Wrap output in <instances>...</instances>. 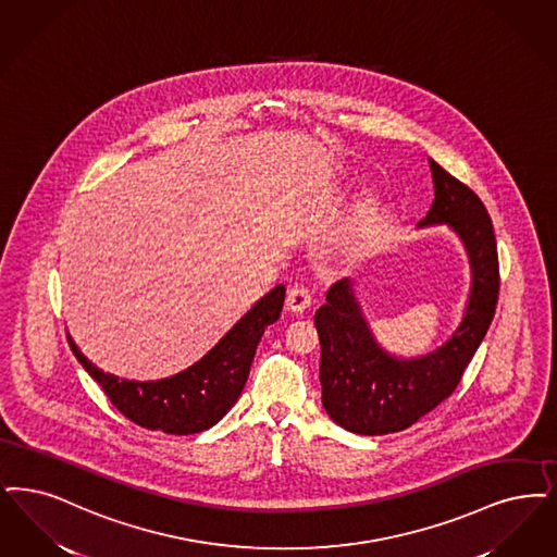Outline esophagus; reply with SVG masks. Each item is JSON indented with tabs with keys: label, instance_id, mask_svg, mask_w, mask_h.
Masks as SVG:
<instances>
[{
	"label": "esophagus",
	"instance_id": "obj_1",
	"mask_svg": "<svg viewBox=\"0 0 557 557\" xmlns=\"http://www.w3.org/2000/svg\"><path fill=\"white\" fill-rule=\"evenodd\" d=\"M286 307L292 312H302L305 309H309L311 307V289L302 284L292 286L286 296Z\"/></svg>",
	"mask_w": 557,
	"mask_h": 557
}]
</instances>
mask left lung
<instances>
[{"instance_id":"left-lung-1","label":"left lung","mask_w":557,"mask_h":557,"mask_svg":"<svg viewBox=\"0 0 557 557\" xmlns=\"http://www.w3.org/2000/svg\"><path fill=\"white\" fill-rule=\"evenodd\" d=\"M435 199L421 225L447 223L467 245L472 289L460 327L426 357L385 355L358 309L352 284L335 282L314 312L321 342L323 406L335 423L360 435L396 433L417 423L458 387L490 330L499 296L497 243L479 195L431 159Z\"/></svg>"}]
</instances>
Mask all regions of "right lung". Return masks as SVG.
Returning <instances> with one entry per match:
<instances>
[{
    "label": "right lung",
    "mask_w": 557,
    "mask_h": 557,
    "mask_svg": "<svg viewBox=\"0 0 557 557\" xmlns=\"http://www.w3.org/2000/svg\"><path fill=\"white\" fill-rule=\"evenodd\" d=\"M284 296L286 288L275 286L223 335L213 350L174 377L143 383L115 377L83 357L66 334L67 344L126 419L151 431L193 435L222 421L240 398L259 339L265 327L280 319Z\"/></svg>",
    "instance_id": "obj_1"
}]
</instances>
